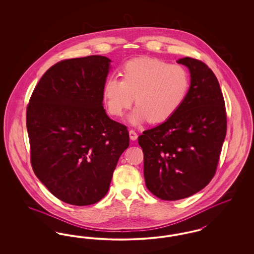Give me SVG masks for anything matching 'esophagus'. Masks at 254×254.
<instances>
[{"mask_svg":"<svg viewBox=\"0 0 254 254\" xmlns=\"http://www.w3.org/2000/svg\"><path fill=\"white\" fill-rule=\"evenodd\" d=\"M129 137H130V139H131L132 141H135V140L138 138V134L135 132V130L130 129V130H129Z\"/></svg>","mask_w":254,"mask_h":254,"instance_id":"34e87169","label":"esophagus"}]
</instances>
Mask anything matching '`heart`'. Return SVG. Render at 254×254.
Returning a JSON list of instances; mask_svg holds the SVG:
<instances>
[{
  "mask_svg": "<svg viewBox=\"0 0 254 254\" xmlns=\"http://www.w3.org/2000/svg\"><path fill=\"white\" fill-rule=\"evenodd\" d=\"M122 79L110 76L103 87L109 114L121 117L132 105V124L168 120L181 107L188 95L190 77L181 64H170L157 58H137L122 68Z\"/></svg>",
  "mask_w": 254,
  "mask_h": 254,
  "instance_id": "heart-1",
  "label": "heart"
}]
</instances>
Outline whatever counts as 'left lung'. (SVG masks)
I'll return each mask as SVG.
<instances>
[{
    "label": "left lung",
    "mask_w": 254,
    "mask_h": 254,
    "mask_svg": "<svg viewBox=\"0 0 254 254\" xmlns=\"http://www.w3.org/2000/svg\"><path fill=\"white\" fill-rule=\"evenodd\" d=\"M177 63L190 72L188 95L167 121L138 137L145 186L167 201L190 197L211 181L227 133L225 100L214 73L190 57Z\"/></svg>",
    "instance_id": "left-lung-1"
}]
</instances>
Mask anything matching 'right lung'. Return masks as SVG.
Segmentation results:
<instances>
[{"label": "right lung", "mask_w": 254, "mask_h": 254, "mask_svg": "<svg viewBox=\"0 0 254 254\" xmlns=\"http://www.w3.org/2000/svg\"><path fill=\"white\" fill-rule=\"evenodd\" d=\"M109 63L100 55L58 62L43 75L26 108L34 173L70 205H92L105 197L129 145L127 127L103 107Z\"/></svg>", "instance_id": "obj_1"}]
</instances>
